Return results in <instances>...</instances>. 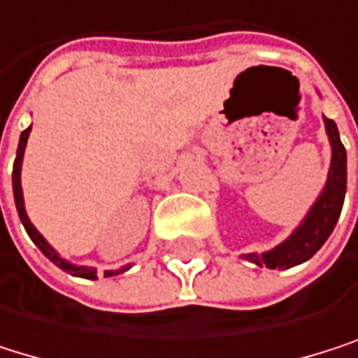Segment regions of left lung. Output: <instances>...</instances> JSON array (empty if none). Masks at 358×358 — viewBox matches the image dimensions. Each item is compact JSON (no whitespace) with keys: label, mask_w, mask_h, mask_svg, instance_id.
Instances as JSON below:
<instances>
[{"label":"left lung","mask_w":358,"mask_h":358,"mask_svg":"<svg viewBox=\"0 0 358 358\" xmlns=\"http://www.w3.org/2000/svg\"><path fill=\"white\" fill-rule=\"evenodd\" d=\"M324 119V130L331 143V166L327 175V183L318 199L303 217V222L290 232V235L275 248L262 254H243L245 260L266 266V269H290L301 262L310 260L329 239L333 232L339 213L346 199V149L339 141V132L333 119Z\"/></svg>","instance_id":"8db88e82"}]
</instances>
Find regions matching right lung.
<instances>
[{
    "label": "right lung",
    "mask_w": 358,
    "mask_h": 358,
    "mask_svg": "<svg viewBox=\"0 0 358 358\" xmlns=\"http://www.w3.org/2000/svg\"><path fill=\"white\" fill-rule=\"evenodd\" d=\"M29 132H31V126L21 132V138H19V149H16V159H14V169H12V189H14V203H16V211H19V217L27 230V235L31 237V241L40 248V252L52 262L57 264L59 269H64L66 273L74 275V278H85V280H98V271L96 266H85V264H72L70 260L62 258L57 254V250L52 248L40 232L38 228L31 224V220L27 217V211H25V199H23V187H21V166H23V155H25V147H27V138H29ZM132 264H126L121 266V269H113V271H104V278H110V275H119L123 271H128Z\"/></svg>",
    "instance_id": "right-lung-1"
}]
</instances>
